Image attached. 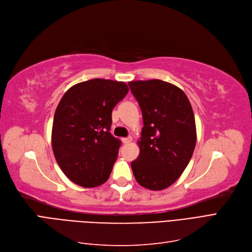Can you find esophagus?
Returning a JSON list of instances; mask_svg holds the SVG:
<instances>
[{
  "label": "esophagus",
  "mask_w": 252,
  "mask_h": 252,
  "mask_svg": "<svg viewBox=\"0 0 252 252\" xmlns=\"http://www.w3.org/2000/svg\"><path fill=\"white\" fill-rule=\"evenodd\" d=\"M121 140H123V142H124L125 144H127V143H129V142H132V137H126V138L121 139Z\"/></svg>",
  "instance_id": "1"
}]
</instances>
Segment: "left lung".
<instances>
[{
	"mask_svg": "<svg viewBox=\"0 0 252 252\" xmlns=\"http://www.w3.org/2000/svg\"><path fill=\"white\" fill-rule=\"evenodd\" d=\"M142 111L140 154L131 163L142 187L159 191L178 180L196 144V126L185 92L161 80L128 82Z\"/></svg>",
	"mask_w": 252,
	"mask_h": 252,
	"instance_id": "left-lung-1",
	"label": "left lung"
}]
</instances>
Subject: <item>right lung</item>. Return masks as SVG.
<instances>
[{
	"instance_id": "obj_1",
	"label": "right lung",
	"mask_w": 252,
	"mask_h": 252,
	"mask_svg": "<svg viewBox=\"0 0 252 252\" xmlns=\"http://www.w3.org/2000/svg\"><path fill=\"white\" fill-rule=\"evenodd\" d=\"M127 92L125 82L92 79L64 93L54 115L52 146L72 183L93 188L109 179L121 144L110 133L112 110Z\"/></svg>"
}]
</instances>
